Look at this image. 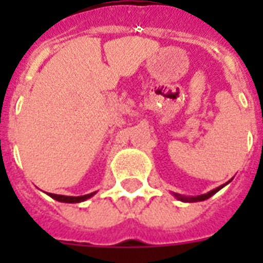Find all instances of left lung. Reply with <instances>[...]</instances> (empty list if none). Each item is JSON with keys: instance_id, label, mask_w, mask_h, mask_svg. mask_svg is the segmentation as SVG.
<instances>
[{"instance_id": "8db88e82", "label": "left lung", "mask_w": 263, "mask_h": 263, "mask_svg": "<svg viewBox=\"0 0 263 263\" xmlns=\"http://www.w3.org/2000/svg\"><path fill=\"white\" fill-rule=\"evenodd\" d=\"M231 181V180H229ZM228 181V183H229ZM225 183L222 184V185H220V187L214 188V190H212V191H209L208 194H202V195H196V196H184V195H180V194H176V192H173V195H175V198H177L179 200H181V202H190V203H192V202H202V200H206L209 199L210 196H213L216 192H218L222 187H225L227 184Z\"/></svg>"}]
</instances>
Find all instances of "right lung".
<instances>
[{
	"instance_id": "right-lung-1",
	"label": "right lung",
	"mask_w": 263,
	"mask_h": 263,
	"mask_svg": "<svg viewBox=\"0 0 263 263\" xmlns=\"http://www.w3.org/2000/svg\"><path fill=\"white\" fill-rule=\"evenodd\" d=\"M97 194L95 192H91V194H87V195H80V196H67V195H57V194H47L49 196H51L53 199L59 200V202H64V203H79V202H84L86 199L94 196Z\"/></svg>"
}]
</instances>
